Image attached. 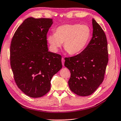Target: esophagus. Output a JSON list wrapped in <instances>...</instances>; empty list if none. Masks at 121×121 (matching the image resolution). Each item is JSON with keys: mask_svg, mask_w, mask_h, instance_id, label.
<instances>
[{"mask_svg": "<svg viewBox=\"0 0 121 121\" xmlns=\"http://www.w3.org/2000/svg\"><path fill=\"white\" fill-rule=\"evenodd\" d=\"M62 64H63V65H64V62H65V60H64V58H62Z\"/></svg>", "mask_w": 121, "mask_h": 121, "instance_id": "esophagus-1", "label": "esophagus"}]
</instances>
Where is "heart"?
Instances as JSON below:
<instances>
[{"label":"heart","mask_w":121,"mask_h":121,"mask_svg":"<svg viewBox=\"0 0 121 121\" xmlns=\"http://www.w3.org/2000/svg\"><path fill=\"white\" fill-rule=\"evenodd\" d=\"M91 37V30L86 25L65 24L57 27L55 33L48 36V41L53 52H57L64 43L69 54L76 55L81 52L88 45Z\"/></svg>","instance_id":"heart-1"}]
</instances>
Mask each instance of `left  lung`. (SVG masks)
Here are the masks:
<instances>
[{"mask_svg": "<svg viewBox=\"0 0 121 121\" xmlns=\"http://www.w3.org/2000/svg\"><path fill=\"white\" fill-rule=\"evenodd\" d=\"M92 37L86 48L75 56L65 58L64 66L70 71L69 88L77 95L86 96L96 90L103 81L108 62L107 37L92 19Z\"/></svg>", "mask_w": 121, "mask_h": 121, "instance_id": "obj_1", "label": "left lung"}]
</instances>
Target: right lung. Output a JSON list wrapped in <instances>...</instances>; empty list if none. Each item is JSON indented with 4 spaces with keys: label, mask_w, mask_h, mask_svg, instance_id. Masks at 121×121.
I'll use <instances>...</instances> for the list:
<instances>
[{
    "label": "right lung",
    "mask_w": 121,
    "mask_h": 121,
    "mask_svg": "<svg viewBox=\"0 0 121 121\" xmlns=\"http://www.w3.org/2000/svg\"><path fill=\"white\" fill-rule=\"evenodd\" d=\"M52 19L30 17L12 37L10 64L14 79L24 94L32 98L45 95L53 76L62 68V56L48 51L46 35Z\"/></svg>",
    "instance_id": "1"
}]
</instances>
